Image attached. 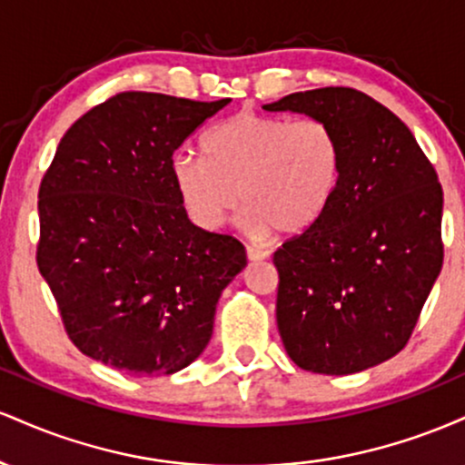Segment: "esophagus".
I'll return each mask as SVG.
<instances>
[{
	"label": "esophagus",
	"instance_id": "1",
	"mask_svg": "<svg viewBox=\"0 0 465 465\" xmlns=\"http://www.w3.org/2000/svg\"><path fill=\"white\" fill-rule=\"evenodd\" d=\"M269 258V253L262 249H255V247H247V260L249 262H260V260Z\"/></svg>",
	"mask_w": 465,
	"mask_h": 465
}]
</instances>
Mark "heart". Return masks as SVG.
<instances>
[{"mask_svg": "<svg viewBox=\"0 0 465 465\" xmlns=\"http://www.w3.org/2000/svg\"><path fill=\"white\" fill-rule=\"evenodd\" d=\"M201 148L203 157L179 153L170 163L181 205L201 229L221 227L242 201L255 236H295L323 216L341 183L339 135L317 117L240 111L212 126Z\"/></svg>", "mask_w": 465, "mask_h": 465, "instance_id": "obj_1", "label": "heart"}]
</instances>
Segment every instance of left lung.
Segmentation results:
<instances>
[{"label": "left lung", "mask_w": 465, "mask_h": 465, "mask_svg": "<svg viewBox=\"0 0 465 465\" xmlns=\"http://www.w3.org/2000/svg\"><path fill=\"white\" fill-rule=\"evenodd\" d=\"M262 109L328 122L343 151L328 210L273 255L286 354L325 376L381 365L407 345L441 271L435 168L407 124L356 89L291 94Z\"/></svg>", "instance_id": "1"}]
</instances>
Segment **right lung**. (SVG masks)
<instances>
[{
	"instance_id": "1",
	"label": "right lung",
	"mask_w": 465,
	"mask_h": 465,
	"mask_svg": "<svg viewBox=\"0 0 465 465\" xmlns=\"http://www.w3.org/2000/svg\"><path fill=\"white\" fill-rule=\"evenodd\" d=\"M229 103L124 92L58 143L39 190L36 264L89 359L165 376L210 343L216 303L247 253L236 238L192 225L170 163Z\"/></svg>"
}]
</instances>
